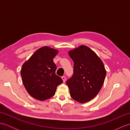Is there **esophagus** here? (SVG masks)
I'll return each instance as SVG.
<instances>
[{"instance_id": "obj_1", "label": "esophagus", "mask_w": 130, "mask_h": 130, "mask_svg": "<svg viewBox=\"0 0 130 130\" xmlns=\"http://www.w3.org/2000/svg\"><path fill=\"white\" fill-rule=\"evenodd\" d=\"M61 78H62V80H63V83H65V80H66V77H65V76H62L61 77Z\"/></svg>"}]
</instances>
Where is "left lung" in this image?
I'll list each match as a JSON object with an SVG mask.
<instances>
[{"label": "left lung", "instance_id": "left-lung-1", "mask_svg": "<svg viewBox=\"0 0 130 130\" xmlns=\"http://www.w3.org/2000/svg\"><path fill=\"white\" fill-rule=\"evenodd\" d=\"M74 61V74L67 81L71 97L84 103L98 94L104 83L106 71L92 50L81 45L68 52Z\"/></svg>", "mask_w": 130, "mask_h": 130}]
</instances>
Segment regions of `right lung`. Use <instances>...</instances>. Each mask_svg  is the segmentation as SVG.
<instances>
[{
    "instance_id": "1",
    "label": "right lung",
    "mask_w": 130,
    "mask_h": 130,
    "mask_svg": "<svg viewBox=\"0 0 130 130\" xmlns=\"http://www.w3.org/2000/svg\"><path fill=\"white\" fill-rule=\"evenodd\" d=\"M58 50L43 46L36 51L23 63L21 75L27 92L33 98L45 101L54 96L62 79L55 74L53 59Z\"/></svg>"
}]
</instances>
